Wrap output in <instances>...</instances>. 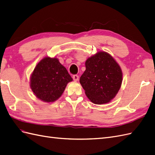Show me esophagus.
<instances>
[{
    "mask_svg": "<svg viewBox=\"0 0 155 155\" xmlns=\"http://www.w3.org/2000/svg\"><path fill=\"white\" fill-rule=\"evenodd\" d=\"M73 78L74 81L77 82V81H78V78H79V77H78V75H77V74H74V75H73Z\"/></svg>",
    "mask_w": 155,
    "mask_h": 155,
    "instance_id": "1",
    "label": "esophagus"
}]
</instances>
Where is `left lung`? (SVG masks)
I'll list each match as a JSON object with an SVG mask.
<instances>
[{
    "label": "left lung",
    "instance_id": "left-lung-1",
    "mask_svg": "<svg viewBox=\"0 0 155 155\" xmlns=\"http://www.w3.org/2000/svg\"><path fill=\"white\" fill-rule=\"evenodd\" d=\"M80 83L89 100L97 105L107 104L116 96L122 82L120 65L107 52L98 51L87 59Z\"/></svg>",
    "mask_w": 155,
    "mask_h": 155
}]
</instances>
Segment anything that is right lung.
<instances>
[{"label": "right lung", "mask_w": 155, "mask_h": 155, "mask_svg": "<svg viewBox=\"0 0 155 155\" xmlns=\"http://www.w3.org/2000/svg\"><path fill=\"white\" fill-rule=\"evenodd\" d=\"M72 81L58 58L45 57L35 67L30 77V87L38 99L50 103L61 97L67 84Z\"/></svg>", "instance_id": "obj_1"}]
</instances>
